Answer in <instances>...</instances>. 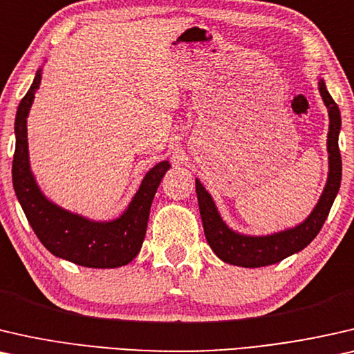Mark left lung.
Wrapping results in <instances>:
<instances>
[{
  "mask_svg": "<svg viewBox=\"0 0 354 354\" xmlns=\"http://www.w3.org/2000/svg\"><path fill=\"white\" fill-rule=\"evenodd\" d=\"M322 101L328 112V133H327V153L328 173L327 181L316 207L300 225L283 229V231L266 234V236H248L229 227L223 220L215 205L210 192L196 178V192L201 210L203 232L208 245L215 255L225 263L242 268H261L282 261L283 258L301 252L310 245L313 239L321 231L327 220L328 212L335 201L342 181V157L338 149V134L342 128V117L338 106L326 88V82L319 78L317 82Z\"/></svg>",
  "mask_w": 354,
  "mask_h": 354,
  "instance_id": "8db88e82",
  "label": "left lung"
}]
</instances>
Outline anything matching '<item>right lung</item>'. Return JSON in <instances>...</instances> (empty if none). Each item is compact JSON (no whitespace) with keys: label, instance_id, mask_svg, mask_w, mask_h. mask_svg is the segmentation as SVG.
Wrapping results in <instances>:
<instances>
[{"label":"right lung","instance_id":"add662e5","mask_svg":"<svg viewBox=\"0 0 354 354\" xmlns=\"http://www.w3.org/2000/svg\"><path fill=\"white\" fill-rule=\"evenodd\" d=\"M41 71L39 67L35 73L32 86L19 104L14 123L16 152L12 160V184L17 201L39 242L54 257L84 268L125 266L141 250L153 196L162 178L170 170V162L157 163L146 173L125 212L115 220H89L49 201L30 168L27 139V118L35 93L41 83Z\"/></svg>","mask_w":354,"mask_h":354}]
</instances>
